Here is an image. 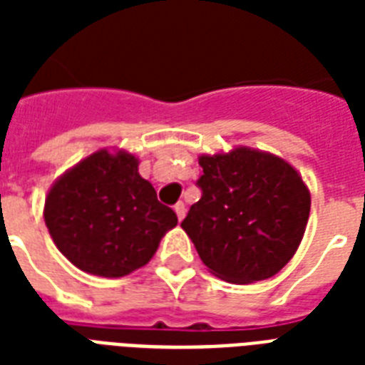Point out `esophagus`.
<instances>
[{
  "label": "esophagus",
  "mask_w": 365,
  "mask_h": 365,
  "mask_svg": "<svg viewBox=\"0 0 365 365\" xmlns=\"http://www.w3.org/2000/svg\"><path fill=\"white\" fill-rule=\"evenodd\" d=\"M174 212H176L178 220L182 222L183 216H185V205H183V202H176V205H174Z\"/></svg>",
  "instance_id": "1"
}]
</instances>
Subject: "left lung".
I'll return each instance as SVG.
<instances>
[{
	"instance_id": "1",
	"label": "left lung",
	"mask_w": 365,
	"mask_h": 365,
	"mask_svg": "<svg viewBox=\"0 0 365 365\" xmlns=\"http://www.w3.org/2000/svg\"><path fill=\"white\" fill-rule=\"evenodd\" d=\"M202 191L182 222L212 274L233 284L274 277L299 248L311 193L288 160L252 148L200 155Z\"/></svg>"
}]
</instances>
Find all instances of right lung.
I'll use <instances>...</instances> for the list:
<instances>
[{"mask_svg":"<svg viewBox=\"0 0 365 365\" xmlns=\"http://www.w3.org/2000/svg\"><path fill=\"white\" fill-rule=\"evenodd\" d=\"M138 165L125 149H100L48 189L43 217L56 248L77 269L125 277L145 265L176 227L174 210L157 200Z\"/></svg>","mask_w":365,"mask_h":365,"instance_id":"1","label":"right lung"}]
</instances>
